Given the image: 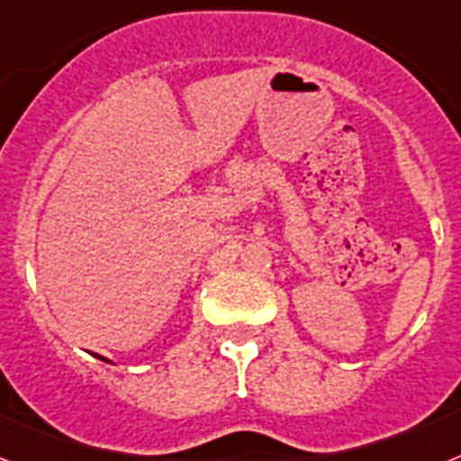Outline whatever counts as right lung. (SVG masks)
<instances>
[{
    "label": "right lung",
    "instance_id": "1",
    "mask_svg": "<svg viewBox=\"0 0 461 461\" xmlns=\"http://www.w3.org/2000/svg\"><path fill=\"white\" fill-rule=\"evenodd\" d=\"M96 357H99V360H104V362H110V360H105V357H101V356H96Z\"/></svg>",
    "mask_w": 461,
    "mask_h": 461
}]
</instances>
